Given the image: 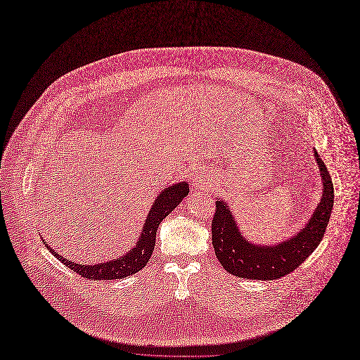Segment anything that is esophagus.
Instances as JSON below:
<instances>
[{"mask_svg":"<svg viewBox=\"0 0 360 360\" xmlns=\"http://www.w3.org/2000/svg\"><path fill=\"white\" fill-rule=\"evenodd\" d=\"M192 184H193V186H195L196 189H200V191H207V189H210V186H211L210 178H208V175L205 174V172L196 174V175L192 178Z\"/></svg>","mask_w":360,"mask_h":360,"instance_id":"1","label":"esophagus"}]
</instances>
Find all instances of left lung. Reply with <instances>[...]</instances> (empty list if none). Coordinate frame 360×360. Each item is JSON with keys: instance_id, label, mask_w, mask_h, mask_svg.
Masks as SVG:
<instances>
[{"instance_id": "1", "label": "left lung", "mask_w": 360, "mask_h": 360, "mask_svg": "<svg viewBox=\"0 0 360 360\" xmlns=\"http://www.w3.org/2000/svg\"><path fill=\"white\" fill-rule=\"evenodd\" d=\"M323 191L321 202L304 228L276 245H256L242 236L228 203L218 199L212 219V245L224 269L235 276L274 281L293 272L322 240L333 208V184L325 162L314 149Z\"/></svg>"}]
</instances>
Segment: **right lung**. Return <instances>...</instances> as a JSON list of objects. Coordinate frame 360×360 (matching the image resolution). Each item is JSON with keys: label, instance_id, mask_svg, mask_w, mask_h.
<instances>
[{"label": "right lung", "instance_id": "1", "mask_svg": "<svg viewBox=\"0 0 360 360\" xmlns=\"http://www.w3.org/2000/svg\"><path fill=\"white\" fill-rule=\"evenodd\" d=\"M188 182H178L162 189L161 193L157 196L155 202L152 203L149 214L146 215V221L136 245L124 256H121V258H117L114 261L95 265H79L70 259H65L60 253H56L46 245V242L44 243L58 261H61L65 266H68L70 269H72L75 274L81 275L85 279L111 281L127 278L146 266L153 252V246H155V238L160 224L178 207L182 199L188 195Z\"/></svg>", "mask_w": 360, "mask_h": 360}]
</instances>
